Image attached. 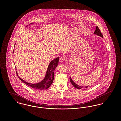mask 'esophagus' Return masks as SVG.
Masks as SVG:
<instances>
[{"mask_svg":"<svg viewBox=\"0 0 121 121\" xmlns=\"http://www.w3.org/2000/svg\"><path fill=\"white\" fill-rule=\"evenodd\" d=\"M65 58H63V57H60V60H59V61L60 63H63L64 61H65Z\"/></svg>","mask_w":121,"mask_h":121,"instance_id":"1","label":"esophagus"}]
</instances>
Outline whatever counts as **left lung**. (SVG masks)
I'll return each mask as SVG.
<instances>
[{"instance_id": "8db88e82", "label": "left lung", "mask_w": 121, "mask_h": 121, "mask_svg": "<svg viewBox=\"0 0 121 121\" xmlns=\"http://www.w3.org/2000/svg\"><path fill=\"white\" fill-rule=\"evenodd\" d=\"M94 34L97 35H98V36H100V37L103 38V35H102V33L101 32V31H100V29H99V28H98V27L97 26H96V29H95V32L94 33ZM70 82H71L72 84L73 85V86H74V87H75L76 88H78V89H82V88H84V87L87 88V87H88V86H79V85L76 84L72 80V79H71V77H70Z\"/></svg>"}]
</instances>
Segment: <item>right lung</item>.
Listing matches in <instances>:
<instances>
[{
	"mask_svg": "<svg viewBox=\"0 0 121 121\" xmlns=\"http://www.w3.org/2000/svg\"><path fill=\"white\" fill-rule=\"evenodd\" d=\"M33 24V23H31L30 24ZM59 60V58L57 57L50 62V63H49L48 67V69L47 70L46 75L44 79H43L41 82H39L38 83H30L26 82V81H24L23 79H21L18 76L17 72L16 73L17 74V76L18 77V78L19 79V80H21L23 82H24L26 85L32 87V88H34L35 89H37V90L46 89L50 87L53 82V81L54 79V71L55 68L57 67V66L58 65Z\"/></svg>",
	"mask_w": 121,
	"mask_h": 121,
	"instance_id": "add662e5",
	"label": "right lung"
}]
</instances>
